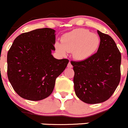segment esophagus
Here are the masks:
<instances>
[{
    "label": "esophagus",
    "instance_id": "34e87169",
    "mask_svg": "<svg viewBox=\"0 0 128 128\" xmlns=\"http://www.w3.org/2000/svg\"><path fill=\"white\" fill-rule=\"evenodd\" d=\"M68 66V68H72V67H73V66H72V64H71V62H69V63H68V66Z\"/></svg>",
    "mask_w": 128,
    "mask_h": 128
}]
</instances>
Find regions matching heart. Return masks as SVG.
I'll return each instance as SVG.
<instances>
[{"label":"heart","mask_w":128,"mask_h":128,"mask_svg":"<svg viewBox=\"0 0 128 128\" xmlns=\"http://www.w3.org/2000/svg\"><path fill=\"white\" fill-rule=\"evenodd\" d=\"M62 44L56 43V48L63 55L73 51L74 58L84 60L98 50L100 44L96 34L84 28H77L65 34L62 37Z\"/></svg>","instance_id":"1"}]
</instances>
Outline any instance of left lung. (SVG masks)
I'll use <instances>...</instances> for the list:
<instances>
[{
    "label": "left lung",
    "mask_w": 128,
    "mask_h": 128,
    "mask_svg": "<svg viewBox=\"0 0 128 128\" xmlns=\"http://www.w3.org/2000/svg\"><path fill=\"white\" fill-rule=\"evenodd\" d=\"M100 44L94 55L81 62H71L74 72L76 95L88 104L108 100L121 78V55L113 39L98 30Z\"/></svg>",
    "instance_id": "left-lung-1"
}]
</instances>
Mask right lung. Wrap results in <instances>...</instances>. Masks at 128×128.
Returning <instances> with one entry per match:
<instances>
[{
    "mask_svg": "<svg viewBox=\"0 0 128 128\" xmlns=\"http://www.w3.org/2000/svg\"><path fill=\"white\" fill-rule=\"evenodd\" d=\"M55 30L36 29L18 35L7 54V76L15 92L24 99L39 101L54 89L56 78L66 67L68 59L58 60Z\"/></svg>",
    "mask_w": 128,
    "mask_h": 128,
    "instance_id": "add662e5",
    "label": "right lung"
}]
</instances>
